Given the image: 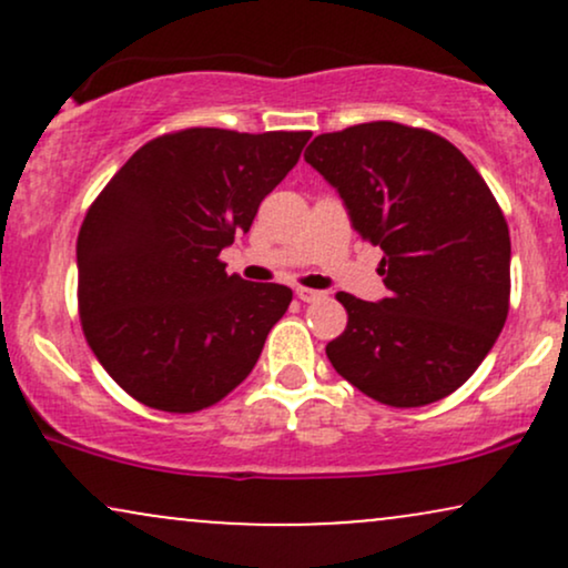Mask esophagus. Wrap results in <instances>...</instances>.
<instances>
[{
  "label": "esophagus",
  "instance_id": "34e87169",
  "mask_svg": "<svg viewBox=\"0 0 568 568\" xmlns=\"http://www.w3.org/2000/svg\"><path fill=\"white\" fill-rule=\"evenodd\" d=\"M296 296L302 298L304 304H315V302H323L325 293H323V291H312V288H298Z\"/></svg>",
  "mask_w": 568,
  "mask_h": 568
}]
</instances>
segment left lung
I'll use <instances>...</instances> for the list:
<instances>
[{"label": "left lung", "instance_id": "left-lung-1", "mask_svg": "<svg viewBox=\"0 0 568 568\" xmlns=\"http://www.w3.org/2000/svg\"><path fill=\"white\" fill-rule=\"evenodd\" d=\"M304 160L336 189L352 230L384 251L387 298L336 293L347 328L325 355L384 406L459 389L510 310V230L491 189L452 141L400 122L323 133Z\"/></svg>", "mask_w": 568, "mask_h": 568}]
</instances>
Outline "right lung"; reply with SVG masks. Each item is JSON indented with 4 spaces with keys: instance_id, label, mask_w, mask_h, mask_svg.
<instances>
[{
    "instance_id": "right-lung-1",
    "label": "right lung",
    "mask_w": 568,
    "mask_h": 568,
    "mask_svg": "<svg viewBox=\"0 0 568 568\" xmlns=\"http://www.w3.org/2000/svg\"><path fill=\"white\" fill-rule=\"evenodd\" d=\"M310 135H160L90 205L77 237L82 331L106 374L143 406L194 414L256 366L293 293L226 275L219 253L251 230Z\"/></svg>"
}]
</instances>
